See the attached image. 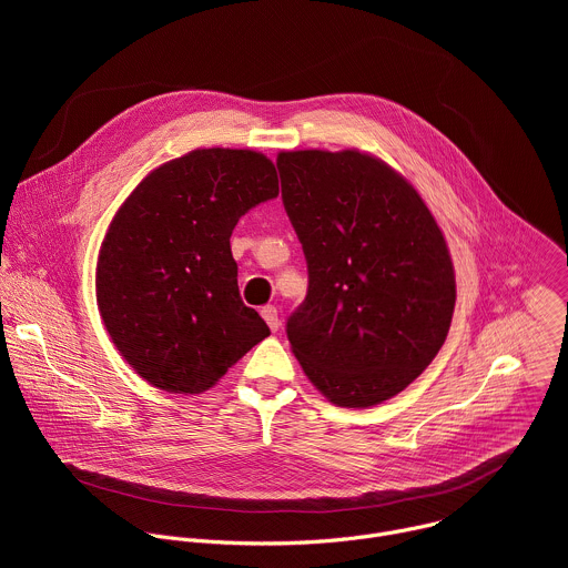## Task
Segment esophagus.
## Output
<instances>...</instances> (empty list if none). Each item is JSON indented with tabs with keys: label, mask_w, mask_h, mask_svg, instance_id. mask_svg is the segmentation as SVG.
<instances>
[{
	"label": "esophagus",
	"mask_w": 568,
	"mask_h": 568,
	"mask_svg": "<svg viewBox=\"0 0 568 568\" xmlns=\"http://www.w3.org/2000/svg\"><path fill=\"white\" fill-rule=\"evenodd\" d=\"M261 314H263V318L267 321V326H270V331H272V333H276V331L281 328V318H278V310H276L274 305H265V307L261 310Z\"/></svg>",
	"instance_id": "esophagus-1"
}]
</instances>
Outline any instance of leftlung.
<instances>
[{"mask_svg":"<svg viewBox=\"0 0 568 568\" xmlns=\"http://www.w3.org/2000/svg\"><path fill=\"white\" fill-rule=\"evenodd\" d=\"M307 263L287 339L310 382L348 409L407 388L438 355L456 303L447 242L418 191L357 150L276 159Z\"/></svg>","mask_w":568,"mask_h":568,"instance_id":"8db88e82","label":"left lung"}]
</instances>
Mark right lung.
I'll use <instances>...</instances> for the list:
<instances>
[{"instance_id":"obj_1","label":"right lung","mask_w":568,"mask_h":568,"mask_svg":"<svg viewBox=\"0 0 568 568\" xmlns=\"http://www.w3.org/2000/svg\"><path fill=\"white\" fill-rule=\"evenodd\" d=\"M278 195L254 150L202 148L152 171L114 215L97 265V301L125 362L169 393L211 388L270 335L237 292L229 237Z\"/></svg>"}]
</instances>
